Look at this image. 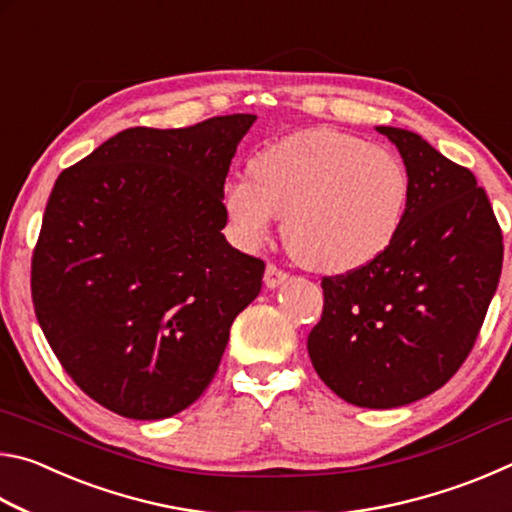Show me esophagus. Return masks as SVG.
I'll list each match as a JSON object with an SVG mask.
<instances>
[{"label":"esophagus","instance_id":"obj_1","mask_svg":"<svg viewBox=\"0 0 512 512\" xmlns=\"http://www.w3.org/2000/svg\"><path fill=\"white\" fill-rule=\"evenodd\" d=\"M287 277H289V273L282 271L280 266L268 264L266 266V273H264V284H266L268 289H275V287H280V284L287 280Z\"/></svg>","mask_w":512,"mask_h":512}]
</instances>
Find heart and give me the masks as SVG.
Masks as SVG:
<instances>
[{
  "instance_id": "obj_1",
  "label": "heart",
  "mask_w": 512,
  "mask_h": 512,
  "mask_svg": "<svg viewBox=\"0 0 512 512\" xmlns=\"http://www.w3.org/2000/svg\"><path fill=\"white\" fill-rule=\"evenodd\" d=\"M409 198L400 155L336 128H307L266 146L250 178L225 187L223 205L248 244L266 241L280 216L287 248L302 266L341 275L391 248Z\"/></svg>"
}]
</instances>
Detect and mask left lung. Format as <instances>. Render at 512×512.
<instances>
[{
    "label": "left lung",
    "instance_id": "8db88e82",
    "mask_svg": "<svg viewBox=\"0 0 512 512\" xmlns=\"http://www.w3.org/2000/svg\"><path fill=\"white\" fill-rule=\"evenodd\" d=\"M377 131L409 171L404 223L375 262L323 277V316L307 350L341 400L395 409L438 391L463 366L497 291L504 244L470 169L418 133Z\"/></svg>",
    "mask_w": 512,
    "mask_h": 512
}]
</instances>
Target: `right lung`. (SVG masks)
<instances>
[{"instance_id":"obj_1","label":"right lung","mask_w":512,"mask_h":512,"mask_svg":"<svg viewBox=\"0 0 512 512\" xmlns=\"http://www.w3.org/2000/svg\"><path fill=\"white\" fill-rule=\"evenodd\" d=\"M255 115L126 128L60 173L31 262L38 323L69 377L133 420L210 386L264 262L223 237V185Z\"/></svg>"}]
</instances>
